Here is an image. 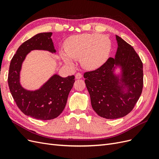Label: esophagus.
Instances as JSON below:
<instances>
[{"label":"esophagus","mask_w":159,"mask_h":159,"mask_svg":"<svg viewBox=\"0 0 159 159\" xmlns=\"http://www.w3.org/2000/svg\"><path fill=\"white\" fill-rule=\"evenodd\" d=\"M75 78L76 80L81 79V78H82V75H81V74H80V73H77L75 75Z\"/></svg>","instance_id":"1"}]
</instances>
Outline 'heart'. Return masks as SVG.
Returning a JSON list of instances; mask_svg holds the SVG:
<instances>
[{
	"label": "heart",
	"mask_w": 159,
	"mask_h": 159,
	"mask_svg": "<svg viewBox=\"0 0 159 159\" xmlns=\"http://www.w3.org/2000/svg\"><path fill=\"white\" fill-rule=\"evenodd\" d=\"M112 43L105 35L97 33L82 34L71 37L66 45V51H60L64 63L74 64V59L80 58L84 68L92 70L102 66L109 58Z\"/></svg>",
	"instance_id": "obj_1"
}]
</instances>
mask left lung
I'll return each instance as SVG.
<instances>
[{"instance_id": "obj_1", "label": "left lung", "mask_w": 159, "mask_h": 159, "mask_svg": "<svg viewBox=\"0 0 159 159\" xmlns=\"http://www.w3.org/2000/svg\"><path fill=\"white\" fill-rule=\"evenodd\" d=\"M117 49L99 68L85 72V83L93 109L100 117L115 119L133 110L142 93L143 63L133 48L115 35Z\"/></svg>"}]
</instances>
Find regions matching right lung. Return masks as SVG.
I'll return each instance as SVG.
<instances>
[{
	"label": "right lung",
	"instance_id": "add662e5",
	"mask_svg": "<svg viewBox=\"0 0 159 159\" xmlns=\"http://www.w3.org/2000/svg\"><path fill=\"white\" fill-rule=\"evenodd\" d=\"M52 32L37 34L18 48L9 67V89L18 108L27 116L40 120L58 117L63 111L68 95L75 82L74 76L66 78L54 74L39 88L28 89L20 82V72L27 55L33 50L56 54Z\"/></svg>",
	"mask_w": 159,
	"mask_h": 159
}]
</instances>
